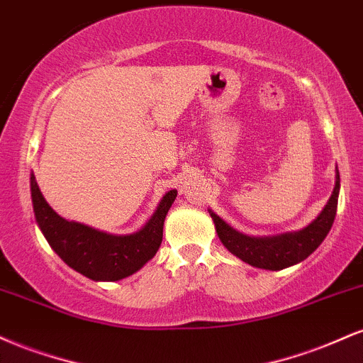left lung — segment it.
Segmentation results:
<instances>
[{
    "instance_id": "1",
    "label": "left lung",
    "mask_w": 363,
    "mask_h": 363,
    "mask_svg": "<svg viewBox=\"0 0 363 363\" xmlns=\"http://www.w3.org/2000/svg\"><path fill=\"white\" fill-rule=\"evenodd\" d=\"M338 194L340 173L336 172L333 194L321 214L316 217V220H313L308 228L299 233H289L282 236L250 238L234 231L231 225L225 224L214 212H211V217L214 219L219 240L233 255L253 267L267 268V270H282V268L296 265L308 258L325 241L331 225H333L336 208H338Z\"/></svg>"
}]
</instances>
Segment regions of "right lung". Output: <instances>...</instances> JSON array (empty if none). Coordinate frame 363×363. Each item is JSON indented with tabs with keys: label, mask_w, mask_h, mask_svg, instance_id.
I'll list each match as a JSON object with an SVG mask.
<instances>
[{
	"label": "right lung",
	"mask_w": 363,
	"mask_h": 363,
	"mask_svg": "<svg viewBox=\"0 0 363 363\" xmlns=\"http://www.w3.org/2000/svg\"><path fill=\"white\" fill-rule=\"evenodd\" d=\"M33 212L38 228L50 248L71 268L91 280L125 279L156 255L163 241V224L169 207L177 199V190H169L160 202L155 216L139 233L129 236H112L88 225L69 223L57 216L38 190L35 177H30Z\"/></svg>",
	"instance_id": "add662e5"
}]
</instances>
